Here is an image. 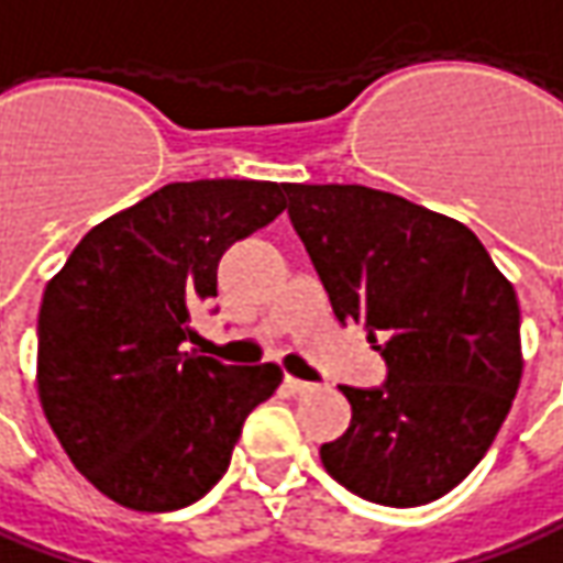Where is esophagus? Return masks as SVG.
Segmentation results:
<instances>
[{
	"label": "esophagus",
	"mask_w": 563,
	"mask_h": 563,
	"mask_svg": "<svg viewBox=\"0 0 563 563\" xmlns=\"http://www.w3.org/2000/svg\"><path fill=\"white\" fill-rule=\"evenodd\" d=\"M286 388L292 394H308L313 391V382H301V378L296 376H286Z\"/></svg>",
	"instance_id": "1"
}]
</instances>
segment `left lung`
<instances>
[{
	"instance_id": "obj_1",
	"label": "left lung",
	"mask_w": 563,
	"mask_h": 563,
	"mask_svg": "<svg viewBox=\"0 0 563 563\" xmlns=\"http://www.w3.org/2000/svg\"><path fill=\"white\" fill-rule=\"evenodd\" d=\"M289 221L339 323L385 357L378 388H347L351 426L320 446L361 499L412 508L462 484L521 385V308L456 218L363 185H286Z\"/></svg>"
}]
</instances>
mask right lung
Returning a JSON list of instances; mask_svg holds the SVG:
<instances>
[{
	"label": "right lung",
	"instance_id": "1",
	"mask_svg": "<svg viewBox=\"0 0 563 563\" xmlns=\"http://www.w3.org/2000/svg\"><path fill=\"white\" fill-rule=\"evenodd\" d=\"M286 185L175 181L91 228L45 286L36 385L64 453L107 499L175 511L216 487L277 363L187 351L218 262L286 209Z\"/></svg>",
	"mask_w": 563,
	"mask_h": 563
}]
</instances>
